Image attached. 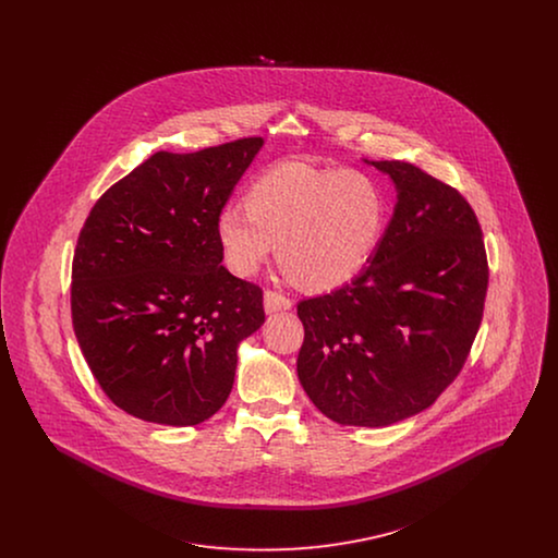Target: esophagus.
<instances>
[{
	"label": "esophagus",
	"instance_id": "obj_1",
	"mask_svg": "<svg viewBox=\"0 0 558 558\" xmlns=\"http://www.w3.org/2000/svg\"><path fill=\"white\" fill-rule=\"evenodd\" d=\"M264 307H266L267 314L287 312V310H291L292 301L289 296H284L282 292L266 291L264 292Z\"/></svg>",
	"mask_w": 558,
	"mask_h": 558
}]
</instances>
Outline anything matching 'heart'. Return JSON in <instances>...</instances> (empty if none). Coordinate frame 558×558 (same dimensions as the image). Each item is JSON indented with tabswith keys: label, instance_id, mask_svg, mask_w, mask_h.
Returning a JSON list of instances; mask_svg holds the SVG:
<instances>
[{
	"label": "heart",
	"instance_id": "b5f03b06",
	"mask_svg": "<svg viewBox=\"0 0 558 558\" xmlns=\"http://www.w3.org/2000/svg\"><path fill=\"white\" fill-rule=\"evenodd\" d=\"M244 209L226 207L215 232L228 269L248 278L278 244L284 269L312 291H332L371 264L387 219L378 184L360 171L280 162L244 194Z\"/></svg>",
	"mask_w": 558,
	"mask_h": 558
}]
</instances>
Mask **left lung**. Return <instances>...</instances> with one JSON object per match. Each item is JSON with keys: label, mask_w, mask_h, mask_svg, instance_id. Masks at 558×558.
<instances>
[{"label": "left lung", "mask_w": 558, "mask_h": 558, "mask_svg": "<svg viewBox=\"0 0 558 558\" xmlns=\"http://www.w3.org/2000/svg\"><path fill=\"white\" fill-rule=\"evenodd\" d=\"M398 192L366 269L296 305V374L339 425L389 426L423 412L462 371L483 318L487 257L477 215L403 160H366Z\"/></svg>", "instance_id": "8db88e82"}]
</instances>
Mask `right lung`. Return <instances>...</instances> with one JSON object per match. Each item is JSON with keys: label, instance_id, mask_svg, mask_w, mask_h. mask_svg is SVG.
<instances>
[{"label": "right lung", "instance_id": "right-lung-1", "mask_svg": "<svg viewBox=\"0 0 558 558\" xmlns=\"http://www.w3.org/2000/svg\"><path fill=\"white\" fill-rule=\"evenodd\" d=\"M262 146L244 137L160 150L85 219L71 284L75 337L102 391L135 418H211L232 391L240 341L266 322L262 289L221 266L215 232Z\"/></svg>", "mask_w": 558, "mask_h": 558}]
</instances>
